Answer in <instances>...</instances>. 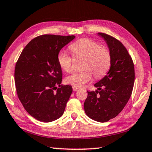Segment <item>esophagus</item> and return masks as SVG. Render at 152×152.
<instances>
[{
  "label": "esophagus",
  "instance_id": "1",
  "mask_svg": "<svg viewBox=\"0 0 152 152\" xmlns=\"http://www.w3.org/2000/svg\"><path fill=\"white\" fill-rule=\"evenodd\" d=\"M72 88H73V91H77L78 90V88H77V87H76V86H72Z\"/></svg>",
  "mask_w": 152,
  "mask_h": 152
}]
</instances>
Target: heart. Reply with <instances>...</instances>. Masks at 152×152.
Segmentation results:
<instances>
[{
	"label": "heart",
	"mask_w": 152,
	"mask_h": 152,
	"mask_svg": "<svg viewBox=\"0 0 152 152\" xmlns=\"http://www.w3.org/2000/svg\"><path fill=\"white\" fill-rule=\"evenodd\" d=\"M69 49L76 57H85L83 64V70L76 72L66 77L67 84L76 87H81L92 79L93 74L99 78L108 71L111 64V54L105 46L89 38H82L69 46ZM59 66L66 72L72 69L73 59L64 51L58 55Z\"/></svg>",
	"instance_id": "obj_1"
}]
</instances>
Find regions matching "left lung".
<instances>
[{
	"label": "left lung",
	"instance_id": "8db88e82",
	"mask_svg": "<svg viewBox=\"0 0 152 152\" xmlns=\"http://www.w3.org/2000/svg\"><path fill=\"white\" fill-rule=\"evenodd\" d=\"M98 36L109 48L111 66L107 75L94 85L97 90L87 91L84 108L90 118L105 122L117 116L131 97L134 68L131 57L121 42L104 33H98Z\"/></svg>",
	"mask_w": 152,
	"mask_h": 152
}]
</instances>
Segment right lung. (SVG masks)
<instances>
[{"mask_svg":"<svg viewBox=\"0 0 152 152\" xmlns=\"http://www.w3.org/2000/svg\"><path fill=\"white\" fill-rule=\"evenodd\" d=\"M75 36L45 34L26 46L17 61L15 83L19 99L32 117L49 122L63 115L72 93L70 85H61L59 51Z\"/></svg>","mask_w":152,"mask_h":152,"instance_id":"1","label":"right lung"}]
</instances>
